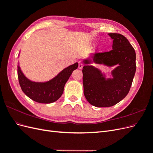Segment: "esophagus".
I'll use <instances>...</instances> for the list:
<instances>
[{"label":"esophagus","instance_id":"34e87169","mask_svg":"<svg viewBox=\"0 0 153 153\" xmlns=\"http://www.w3.org/2000/svg\"><path fill=\"white\" fill-rule=\"evenodd\" d=\"M83 66H84V65H83L82 62V61L78 62V68H79V69H82Z\"/></svg>","mask_w":153,"mask_h":153}]
</instances>
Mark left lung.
<instances>
[{
	"label": "left lung",
	"instance_id": "obj_1",
	"mask_svg": "<svg viewBox=\"0 0 153 153\" xmlns=\"http://www.w3.org/2000/svg\"><path fill=\"white\" fill-rule=\"evenodd\" d=\"M112 50L91 54L83 62L84 93L88 102L96 107H110L123 100L130 89L136 71V53L125 37L110 33ZM92 62L117 67L111 72L112 78L106 79L100 71L89 64Z\"/></svg>",
	"mask_w": 153,
	"mask_h": 153
}]
</instances>
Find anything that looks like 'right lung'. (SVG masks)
Segmentation results:
<instances>
[{
  "label": "right lung",
  "instance_id": "right-lung-1",
  "mask_svg": "<svg viewBox=\"0 0 153 153\" xmlns=\"http://www.w3.org/2000/svg\"><path fill=\"white\" fill-rule=\"evenodd\" d=\"M78 62L64 69L52 79L45 82H36L28 79L18 65V77L22 91L36 102L51 103L57 101L63 93L64 87L73 71L77 69Z\"/></svg>",
  "mask_w": 153,
  "mask_h": 153
}]
</instances>
